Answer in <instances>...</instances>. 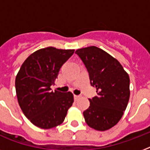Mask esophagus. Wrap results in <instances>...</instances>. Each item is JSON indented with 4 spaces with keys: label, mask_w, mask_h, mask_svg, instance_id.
Listing matches in <instances>:
<instances>
[{
    "label": "esophagus",
    "mask_w": 150,
    "mask_h": 150,
    "mask_svg": "<svg viewBox=\"0 0 150 150\" xmlns=\"http://www.w3.org/2000/svg\"><path fill=\"white\" fill-rule=\"evenodd\" d=\"M74 98H75V100H78L80 98V96H79V95H74Z\"/></svg>",
    "instance_id": "esophagus-1"
}]
</instances>
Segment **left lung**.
I'll return each instance as SVG.
<instances>
[{
    "mask_svg": "<svg viewBox=\"0 0 150 150\" xmlns=\"http://www.w3.org/2000/svg\"><path fill=\"white\" fill-rule=\"evenodd\" d=\"M75 53L87 68L98 95L89 99L90 106L83 112L85 121L95 130H108L118 123L128 105V74L117 59L95 46L78 49Z\"/></svg>",
    "mask_w": 150,
    "mask_h": 150,
    "instance_id": "obj_1",
    "label": "left lung"
}]
</instances>
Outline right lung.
Listing matches in <instances>:
<instances>
[{
    "label": "right lung",
    "mask_w": 150,
    "mask_h": 150,
    "mask_svg": "<svg viewBox=\"0 0 150 150\" xmlns=\"http://www.w3.org/2000/svg\"><path fill=\"white\" fill-rule=\"evenodd\" d=\"M75 50L53 47L30 54L15 78L18 102L23 114L34 125L50 129L63 123L74 96L71 92L51 90L60 68Z\"/></svg>",
    "instance_id": "add662e5"
}]
</instances>
